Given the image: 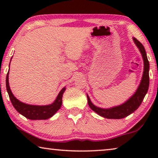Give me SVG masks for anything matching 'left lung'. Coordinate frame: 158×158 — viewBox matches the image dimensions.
Wrapping results in <instances>:
<instances>
[{
  "label": "left lung",
  "instance_id": "obj_1",
  "mask_svg": "<svg viewBox=\"0 0 158 158\" xmlns=\"http://www.w3.org/2000/svg\"><path fill=\"white\" fill-rule=\"evenodd\" d=\"M134 42L135 44L139 48L140 52L142 54V58L144 60V72L142 75V81L138 87L137 91L135 94L127 101L126 102L122 105L114 106L110 109H101V108L97 107L93 104L90 101L89 96L87 95L88 103L90 109L93 111L96 112L104 118H116V119H119L126 117V116L130 115L133 112L137 110L143 101L147 93H148L149 88V83H150V77H149V69H150V64L147 57V54L144 49V47L137 39L133 38Z\"/></svg>",
  "mask_w": 158,
  "mask_h": 158
}]
</instances>
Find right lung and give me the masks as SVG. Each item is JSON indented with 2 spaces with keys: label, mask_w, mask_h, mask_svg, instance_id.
I'll use <instances>...</instances> for the list:
<instances>
[{
  "label": "right lung",
  "mask_w": 158,
  "mask_h": 158,
  "mask_svg": "<svg viewBox=\"0 0 158 158\" xmlns=\"http://www.w3.org/2000/svg\"><path fill=\"white\" fill-rule=\"evenodd\" d=\"M10 67V65H9ZM6 89H7L10 100L17 111L26 118L31 120H42L50 118L60 109L62 103V95L66 88L60 90L57 98L52 104L47 106L29 105L19 101L12 94L8 83V72L6 75Z\"/></svg>",
  "instance_id": "1"
}]
</instances>
